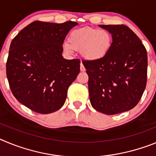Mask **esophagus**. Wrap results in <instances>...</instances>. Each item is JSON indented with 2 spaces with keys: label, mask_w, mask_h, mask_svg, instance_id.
<instances>
[{
  "label": "esophagus",
  "mask_w": 156,
  "mask_h": 156,
  "mask_svg": "<svg viewBox=\"0 0 156 156\" xmlns=\"http://www.w3.org/2000/svg\"><path fill=\"white\" fill-rule=\"evenodd\" d=\"M80 70L82 72H84L85 70H86V69H85V67H84V66H83V65L82 62L80 63Z\"/></svg>",
  "instance_id": "34e87169"
}]
</instances>
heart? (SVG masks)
<instances>
[{
	"label": "heart",
	"instance_id": "obj_1",
	"mask_svg": "<svg viewBox=\"0 0 156 156\" xmlns=\"http://www.w3.org/2000/svg\"><path fill=\"white\" fill-rule=\"evenodd\" d=\"M112 36L105 30L80 29L72 32L69 41L63 44L66 52L72 54L74 50H81L83 57L88 60L102 58L112 45Z\"/></svg>",
	"mask_w": 156,
	"mask_h": 156
}]
</instances>
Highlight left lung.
I'll return each instance as SVG.
<instances>
[{"instance_id":"8db88e82","label":"left lung","mask_w":156,"mask_h":156,"mask_svg":"<svg viewBox=\"0 0 156 156\" xmlns=\"http://www.w3.org/2000/svg\"><path fill=\"white\" fill-rule=\"evenodd\" d=\"M112 34L105 56L83 60L89 76L90 104L95 110L115 115L137 105L146 87L148 55L139 37L125 25H100Z\"/></svg>"}]
</instances>
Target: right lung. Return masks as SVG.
Masks as SVG:
<instances>
[{
  "label": "right lung",
  "instance_id": "add662e5",
  "mask_svg": "<svg viewBox=\"0 0 156 156\" xmlns=\"http://www.w3.org/2000/svg\"><path fill=\"white\" fill-rule=\"evenodd\" d=\"M77 25L34 21L12 40L7 78L15 98L30 109L48 114L64 105L69 87L80 70V60L63 58L62 44Z\"/></svg>",
  "mask_w": 156,
  "mask_h": 156
}]
</instances>
